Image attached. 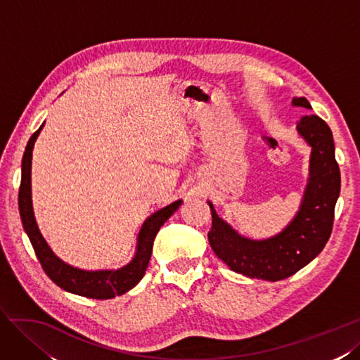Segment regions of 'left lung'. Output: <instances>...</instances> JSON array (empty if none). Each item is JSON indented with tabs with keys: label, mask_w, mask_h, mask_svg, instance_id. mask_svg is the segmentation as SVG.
<instances>
[{
	"label": "left lung",
	"mask_w": 360,
	"mask_h": 360,
	"mask_svg": "<svg viewBox=\"0 0 360 360\" xmlns=\"http://www.w3.org/2000/svg\"><path fill=\"white\" fill-rule=\"evenodd\" d=\"M292 105L312 108L306 98H294ZM295 128L312 148L309 179L299 212L282 232L265 240L245 238L220 219L208 202L212 215L208 240L214 253L231 270L248 277L271 282L286 279L316 258L330 238L341 191L332 131L315 115L303 116Z\"/></svg>",
	"instance_id": "left-lung-1"
}]
</instances>
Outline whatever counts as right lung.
Wrapping results in <instances>:
<instances>
[{
	"label": "right lung",
	"instance_id": "add662e5",
	"mask_svg": "<svg viewBox=\"0 0 360 360\" xmlns=\"http://www.w3.org/2000/svg\"><path fill=\"white\" fill-rule=\"evenodd\" d=\"M45 122L42 123L34 134L30 137L27 148L22 157V176H20V187L18 194V205H19V214L20 220H22L24 231L27 232L30 241L34 249L37 259L42 265V269L48 274V277L54 283H57L60 288H63L68 292L78 294L89 299H98V300H107L112 299L116 295H122L128 292L129 290L141 281L148 269V264L152 255V245L155 240L157 233L161 226L170 219V215L176 211L182 200H176L167 207L153 212L150 217H148L143 223L141 229L137 237V250L134 258L129 264L117 270H96V271H87L77 269L61 261L56 253L51 250L48 243L40 233L37 223L33 212V202H32V157H33V148L34 141L42 131Z\"/></svg>",
	"mask_w": 360,
	"mask_h": 360
}]
</instances>
